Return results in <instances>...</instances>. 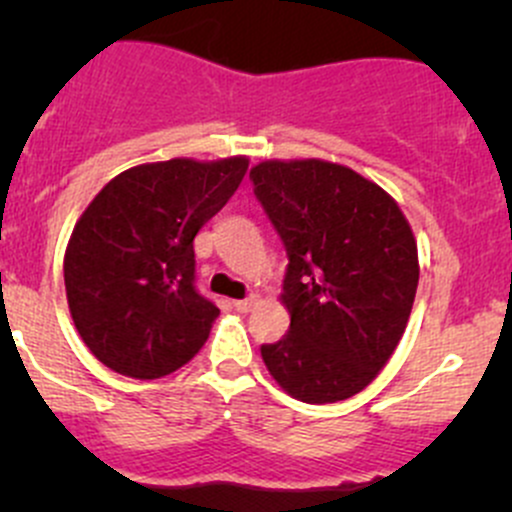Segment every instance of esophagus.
<instances>
[{
    "mask_svg": "<svg viewBox=\"0 0 512 512\" xmlns=\"http://www.w3.org/2000/svg\"><path fill=\"white\" fill-rule=\"evenodd\" d=\"M255 304H257V297H255V294H250V297H245V299H237L235 309H237V312H250Z\"/></svg>",
    "mask_w": 512,
    "mask_h": 512,
    "instance_id": "esophagus-1",
    "label": "esophagus"
}]
</instances>
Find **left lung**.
<instances>
[{
  "instance_id": "8db88e82",
  "label": "left lung",
  "mask_w": 512,
  "mask_h": 512,
  "mask_svg": "<svg viewBox=\"0 0 512 512\" xmlns=\"http://www.w3.org/2000/svg\"><path fill=\"white\" fill-rule=\"evenodd\" d=\"M250 180L289 260V332L262 344V361L294 399H349L404 337L418 287L414 232L379 185L344 165L265 160Z\"/></svg>"
}]
</instances>
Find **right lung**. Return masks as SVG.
Masks as SVG:
<instances>
[{
    "instance_id": "1",
    "label": "right lung",
    "mask_w": 512,
    "mask_h": 512,
    "mask_svg": "<svg viewBox=\"0 0 512 512\" xmlns=\"http://www.w3.org/2000/svg\"><path fill=\"white\" fill-rule=\"evenodd\" d=\"M247 158L136 165L103 185L71 232L64 285L91 354L131 379L188 364L220 309L195 287L198 230L223 210Z\"/></svg>"
}]
</instances>
